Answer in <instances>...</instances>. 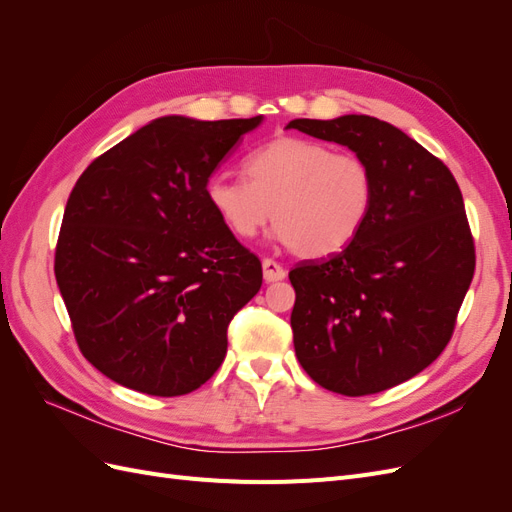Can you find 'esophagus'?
<instances>
[{
	"instance_id": "obj_1",
	"label": "esophagus",
	"mask_w": 512,
	"mask_h": 512,
	"mask_svg": "<svg viewBox=\"0 0 512 512\" xmlns=\"http://www.w3.org/2000/svg\"><path fill=\"white\" fill-rule=\"evenodd\" d=\"M262 275H265V282H280L286 277V269L280 265V262H275L271 258L262 260Z\"/></svg>"
}]
</instances>
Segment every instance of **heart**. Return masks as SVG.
Listing matches in <instances>:
<instances>
[{
	"instance_id": "1",
	"label": "heart",
	"mask_w": 512,
	"mask_h": 512,
	"mask_svg": "<svg viewBox=\"0 0 512 512\" xmlns=\"http://www.w3.org/2000/svg\"><path fill=\"white\" fill-rule=\"evenodd\" d=\"M245 181L215 175L207 203L235 239H254L271 220L299 256L320 258L350 245L374 205L369 164L348 151L280 136L243 160Z\"/></svg>"
}]
</instances>
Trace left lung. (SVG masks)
Returning <instances> with one entry per match:
<instances>
[{
  "instance_id": "8db88e82",
  "label": "left lung",
  "mask_w": 512,
  "mask_h": 512,
  "mask_svg": "<svg viewBox=\"0 0 512 512\" xmlns=\"http://www.w3.org/2000/svg\"><path fill=\"white\" fill-rule=\"evenodd\" d=\"M288 128L352 149L374 175V205L356 239L288 273L294 352L327 391H386L451 342L476 267L461 190L442 160L376 117L294 119Z\"/></svg>"
}]
</instances>
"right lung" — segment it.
<instances>
[{
	"mask_svg": "<svg viewBox=\"0 0 512 512\" xmlns=\"http://www.w3.org/2000/svg\"><path fill=\"white\" fill-rule=\"evenodd\" d=\"M252 119H153L91 162L68 198L55 277L85 359L138 393L196 391L262 265L222 226L207 181Z\"/></svg>",
	"mask_w": 512,
	"mask_h": 512,
	"instance_id": "add662e5",
	"label": "right lung"
}]
</instances>
